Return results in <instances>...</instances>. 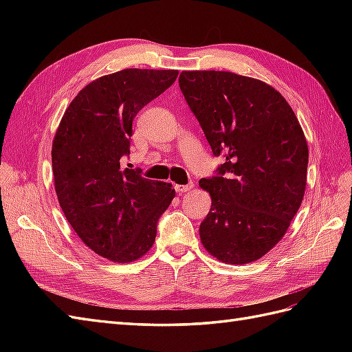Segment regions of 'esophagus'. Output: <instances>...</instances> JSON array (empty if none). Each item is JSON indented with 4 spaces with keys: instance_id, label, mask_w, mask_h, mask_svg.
Segmentation results:
<instances>
[{
    "instance_id": "1",
    "label": "esophagus",
    "mask_w": 352,
    "mask_h": 352,
    "mask_svg": "<svg viewBox=\"0 0 352 352\" xmlns=\"http://www.w3.org/2000/svg\"><path fill=\"white\" fill-rule=\"evenodd\" d=\"M193 188V184L192 183H189V184H175V190H177V193H186V192H189L190 189Z\"/></svg>"
}]
</instances>
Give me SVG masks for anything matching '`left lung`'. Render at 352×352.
I'll return each mask as SVG.
<instances>
[{"label": "left lung", "mask_w": 352, "mask_h": 352, "mask_svg": "<svg viewBox=\"0 0 352 352\" xmlns=\"http://www.w3.org/2000/svg\"><path fill=\"white\" fill-rule=\"evenodd\" d=\"M180 89L216 157L199 186L212 207L199 237L213 257L251 263L286 234L307 184L309 148L284 96L257 78L227 71H183Z\"/></svg>", "instance_id": "obj_1"}]
</instances>
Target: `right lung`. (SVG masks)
Returning <instances> with one entry per match:
<instances>
[{"label":"right lung","mask_w":352,"mask_h":352,"mask_svg":"<svg viewBox=\"0 0 352 352\" xmlns=\"http://www.w3.org/2000/svg\"><path fill=\"white\" fill-rule=\"evenodd\" d=\"M175 69H122L81 89L52 140L54 189L77 236L115 263L151 248L157 221L175 197L170 183L121 168L133 119L177 80Z\"/></svg>","instance_id":"obj_1"}]
</instances>
